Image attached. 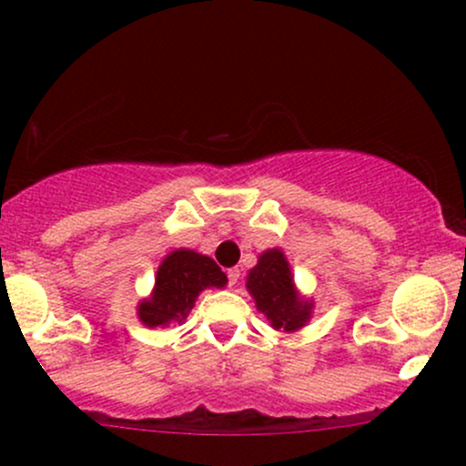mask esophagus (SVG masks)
<instances>
[{
	"instance_id": "obj_1",
	"label": "esophagus",
	"mask_w": 466,
	"mask_h": 466,
	"mask_svg": "<svg viewBox=\"0 0 466 466\" xmlns=\"http://www.w3.org/2000/svg\"><path fill=\"white\" fill-rule=\"evenodd\" d=\"M238 277H240L238 268H228V284L229 286H237L238 284Z\"/></svg>"
}]
</instances>
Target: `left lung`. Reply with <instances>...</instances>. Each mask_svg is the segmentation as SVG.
I'll use <instances>...</instances> for the list:
<instances>
[{"instance_id": "left-lung-1", "label": "left lung", "mask_w": 466, "mask_h": 466, "mask_svg": "<svg viewBox=\"0 0 466 466\" xmlns=\"http://www.w3.org/2000/svg\"><path fill=\"white\" fill-rule=\"evenodd\" d=\"M247 290L275 331H299L314 314V301L299 292L290 262L279 247L260 253L256 267L247 273Z\"/></svg>"}]
</instances>
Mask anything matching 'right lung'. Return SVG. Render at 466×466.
Wrapping results in <instances>:
<instances>
[{"label": "right lung", "instance_id": "obj_1", "mask_svg": "<svg viewBox=\"0 0 466 466\" xmlns=\"http://www.w3.org/2000/svg\"><path fill=\"white\" fill-rule=\"evenodd\" d=\"M228 277L213 258L193 249H174L158 264L150 297L141 299L137 318L148 329L182 322L206 288H226Z\"/></svg>", "mask_w": 466, "mask_h": 466}]
</instances>
